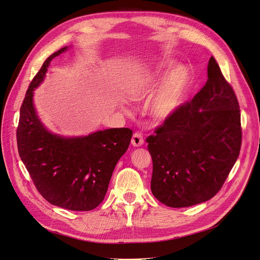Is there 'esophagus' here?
<instances>
[{
	"mask_svg": "<svg viewBox=\"0 0 260 260\" xmlns=\"http://www.w3.org/2000/svg\"><path fill=\"white\" fill-rule=\"evenodd\" d=\"M132 145L133 146H141L144 142L143 140V136L140 133H135L133 135V138H132Z\"/></svg>",
	"mask_w": 260,
	"mask_h": 260,
	"instance_id": "esophagus-1",
	"label": "esophagus"
}]
</instances>
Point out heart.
Wrapping results in <instances>:
<instances>
[{
	"label": "heart",
	"instance_id": "obj_1",
	"mask_svg": "<svg viewBox=\"0 0 260 260\" xmlns=\"http://www.w3.org/2000/svg\"><path fill=\"white\" fill-rule=\"evenodd\" d=\"M172 64L168 60L156 62L139 86V98L141 96L140 89L145 86H155ZM188 83L189 74L184 67H176L169 72L150 104L149 111L151 116L160 121L171 117L183 103Z\"/></svg>",
	"mask_w": 260,
	"mask_h": 260
}]
</instances>
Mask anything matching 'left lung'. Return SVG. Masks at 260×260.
Listing matches in <instances>:
<instances>
[{
    "mask_svg": "<svg viewBox=\"0 0 260 260\" xmlns=\"http://www.w3.org/2000/svg\"><path fill=\"white\" fill-rule=\"evenodd\" d=\"M207 75L192 101L146 139L152 193L169 207L193 206L216 196L240 153L239 104L213 57Z\"/></svg>",
    "mask_w": 260,
    "mask_h": 260,
    "instance_id": "left-lung-1",
    "label": "left lung"
}]
</instances>
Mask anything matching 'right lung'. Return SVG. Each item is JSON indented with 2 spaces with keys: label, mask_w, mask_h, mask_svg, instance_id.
<instances>
[{
  "label": "right lung",
  "mask_w": 260,
  "mask_h": 260,
  "mask_svg": "<svg viewBox=\"0 0 260 260\" xmlns=\"http://www.w3.org/2000/svg\"><path fill=\"white\" fill-rule=\"evenodd\" d=\"M64 47L43 62L31 81L20 108L18 151L40 194L52 205L88 211L104 200L112 172L128 149L133 131L126 127L98 131L78 137L53 134L41 123L34 106V90Z\"/></svg>",
  "instance_id": "add662e5"
}]
</instances>
